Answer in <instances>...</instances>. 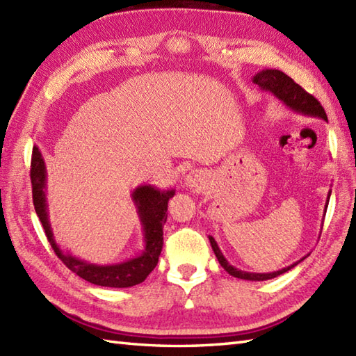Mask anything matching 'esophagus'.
Wrapping results in <instances>:
<instances>
[{"instance_id": "esophagus-1", "label": "esophagus", "mask_w": 356, "mask_h": 356, "mask_svg": "<svg viewBox=\"0 0 356 356\" xmlns=\"http://www.w3.org/2000/svg\"><path fill=\"white\" fill-rule=\"evenodd\" d=\"M187 186L190 187V188H193V190H201L204 186H205V175L202 172H197V170H193V172H190L188 175H187Z\"/></svg>"}]
</instances>
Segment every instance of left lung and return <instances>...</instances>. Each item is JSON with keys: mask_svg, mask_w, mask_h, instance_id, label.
<instances>
[{"mask_svg": "<svg viewBox=\"0 0 356 356\" xmlns=\"http://www.w3.org/2000/svg\"><path fill=\"white\" fill-rule=\"evenodd\" d=\"M252 81L255 84H258L263 90H267V92L273 93L275 97L278 98L280 101H282L289 108L298 111V113H302V115L313 116V118H320V119L327 120L326 111L322 107V104H320L313 97V95L308 93L305 89H302L298 83H294L293 78H290L289 75H285L282 71H278V69H263L261 72H258L254 76ZM329 197H331V190H329V193H327V199ZM327 204H329V201L326 202L325 210L327 208ZM208 238H210L211 248L214 250L216 257H218L220 266L231 276H236V278H240V280H248V281H267V280H272V278H276V276H280V275H282L285 272H289L290 268H293L298 263H300L302 259H305V257H303L300 261L294 263V264H291L289 267H284V268H281V270H278V272H272V273H250V272H245V270H238V268L231 266L227 261V258H225L223 254L220 252V249H219L218 243H216V240L211 236L208 237Z\"/></svg>", "mask_w": 356, "mask_h": 356, "instance_id": "1", "label": "left lung"}]
</instances>
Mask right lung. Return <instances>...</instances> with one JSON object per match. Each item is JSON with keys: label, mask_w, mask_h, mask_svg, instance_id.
I'll return each instance as SVG.
<instances>
[{"label": "right lung", "mask_w": 356, "mask_h": 356, "mask_svg": "<svg viewBox=\"0 0 356 356\" xmlns=\"http://www.w3.org/2000/svg\"><path fill=\"white\" fill-rule=\"evenodd\" d=\"M31 188H33V204L36 214L45 229L47 238L56 255L62 259L63 264L76 273L80 278L90 284L101 285V287L125 289L133 287L146 280L155 266L159 263V257L163 248V225L168 219V202L175 195V190H159L152 186H140L133 192V201L137 205V213L140 218L145 232V250L142 255L128 259L125 263L98 266L78 259L71 254H65L56 243L48 220V204L45 196L47 188V169L42 154L38 146L33 148L31 154Z\"/></svg>", "instance_id": "add662e5"}]
</instances>
